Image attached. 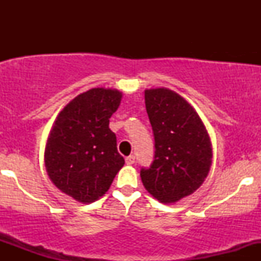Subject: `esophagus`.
I'll return each mask as SVG.
<instances>
[{"label":"esophagus","mask_w":261,"mask_h":261,"mask_svg":"<svg viewBox=\"0 0 261 261\" xmlns=\"http://www.w3.org/2000/svg\"><path fill=\"white\" fill-rule=\"evenodd\" d=\"M125 162H126V164L127 166H131V164H134L135 163V155H128V157H126L125 158Z\"/></svg>","instance_id":"obj_1"}]
</instances>
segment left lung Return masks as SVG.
Listing matches in <instances>:
<instances>
[{"label":"left lung","mask_w":261,"mask_h":261,"mask_svg":"<svg viewBox=\"0 0 261 261\" xmlns=\"http://www.w3.org/2000/svg\"><path fill=\"white\" fill-rule=\"evenodd\" d=\"M154 136V160L140 172L143 187L164 203L197 190L212 163V145L199 114L178 93L167 88L145 91Z\"/></svg>","instance_id":"obj_1"}]
</instances>
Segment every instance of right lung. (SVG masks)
<instances>
[{
	"mask_svg": "<svg viewBox=\"0 0 261 261\" xmlns=\"http://www.w3.org/2000/svg\"><path fill=\"white\" fill-rule=\"evenodd\" d=\"M121 97L118 89L92 88L71 100L54 122L45 168L55 187L76 201L91 203L103 196L125 164L109 128Z\"/></svg>",
	"mask_w": 261,
	"mask_h": 261,
	"instance_id": "add662e5",
	"label": "right lung"
}]
</instances>
